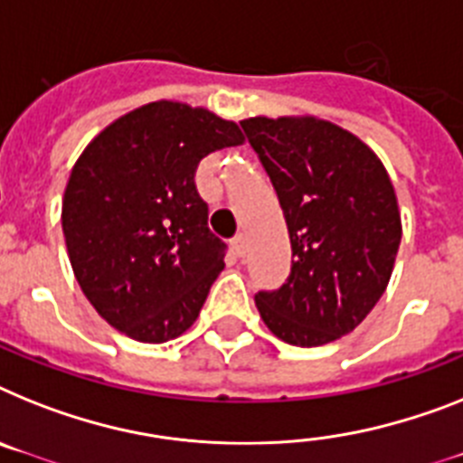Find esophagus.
<instances>
[{
	"instance_id": "esophagus-1",
	"label": "esophagus",
	"mask_w": 463,
	"mask_h": 463,
	"mask_svg": "<svg viewBox=\"0 0 463 463\" xmlns=\"http://www.w3.org/2000/svg\"><path fill=\"white\" fill-rule=\"evenodd\" d=\"M232 250H235L238 256L247 254V235H238V238L232 240Z\"/></svg>"
}]
</instances>
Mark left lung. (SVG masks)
<instances>
[{"label": "left lung", "mask_w": 463, "mask_h": 463, "mask_svg": "<svg viewBox=\"0 0 463 463\" xmlns=\"http://www.w3.org/2000/svg\"><path fill=\"white\" fill-rule=\"evenodd\" d=\"M242 129L261 159L291 242V273L254 297L266 327L313 348L341 339L386 291L402 223L386 166L355 134L304 118H250Z\"/></svg>", "instance_id": "8db88e82"}]
</instances>
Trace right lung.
<instances>
[{"instance_id": "right-lung-1", "label": "right lung", "mask_w": 463, "mask_h": 463, "mask_svg": "<svg viewBox=\"0 0 463 463\" xmlns=\"http://www.w3.org/2000/svg\"><path fill=\"white\" fill-rule=\"evenodd\" d=\"M242 143L238 124L207 108L155 100L108 124L72 166L61 212L70 266L129 339L165 344L200 316L225 244L207 228L195 169Z\"/></svg>"}]
</instances>
